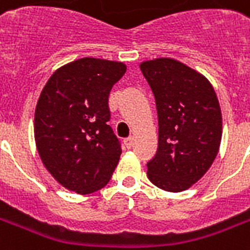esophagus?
<instances>
[{"label": "esophagus", "instance_id": "esophagus-1", "mask_svg": "<svg viewBox=\"0 0 250 250\" xmlns=\"http://www.w3.org/2000/svg\"><path fill=\"white\" fill-rule=\"evenodd\" d=\"M132 145H134V139H132V138H127V139H125V146L127 147V148H131Z\"/></svg>", "mask_w": 250, "mask_h": 250}]
</instances>
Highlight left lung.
<instances>
[{
    "mask_svg": "<svg viewBox=\"0 0 250 250\" xmlns=\"http://www.w3.org/2000/svg\"><path fill=\"white\" fill-rule=\"evenodd\" d=\"M141 71L155 96L159 125L147 177L162 190L184 191L217 157L222 136L218 99L206 77L173 59L142 62Z\"/></svg>",
    "mask_w": 250,
    "mask_h": 250,
    "instance_id": "obj_1",
    "label": "left lung"
}]
</instances>
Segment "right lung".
Instances as JSON below:
<instances>
[{"label": "right lung", "instance_id": "right-lung-1", "mask_svg": "<svg viewBox=\"0 0 250 250\" xmlns=\"http://www.w3.org/2000/svg\"><path fill=\"white\" fill-rule=\"evenodd\" d=\"M123 62L84 57L59 68L35 112L37 151L46 170L79 194L98 191L112 177L122 147L108 125V96Z\"/></svg>", "mask_w": 250, "mask_h": 250}]
</instances>
